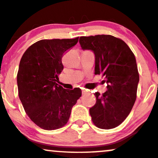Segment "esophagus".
Listing matches in <instances>:
<instances>
[{"label": "esophagus", "instance_id": "obj_1", "mask_svg": "<svg viewBox=\"0 0 158 158\" xmlns=\"http://www.w3.org/2000/svg\"><path fill=\"white\" fill-rule=\"evenodd\" d=\"M86 92H88V91H87L86 89H83V90H82V94H86Z\"/></svg>", "mask_w": 158, "mask_h": 158}]
</instances>
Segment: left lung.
I'll return each instance as SVG.
<instances>
[{"instance_id":"obj_1","label":"left lung","mask_w":158,"mask_h":158,"mask_svg":"<svg viewBox=\"0 0 158 158\" xmlns=\"http://www.w3.org/2000/svg\"><path fill=\"white\" fill-rule=\"evenodd\" d=\"M83 49L93 51L94 74L104 77L107 91L95 92L96 103L89 109L96 127L110 129L121 124L137 98L139 73L134 53L121 39L109 35L80 38Z\"/></svg>"}]
</instances>
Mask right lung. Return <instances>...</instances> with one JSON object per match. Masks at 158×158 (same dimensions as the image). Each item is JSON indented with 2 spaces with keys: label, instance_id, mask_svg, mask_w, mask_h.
I'll use <instances>...</instances> for the list:
<instances>
[{
  "label": "right lung",
  "instance_id": "1",
  "mask_svg": "<svg viewBox=\"0 0 158 158\" xmlns=\"http://www.w3.org/2000/svg\"><path fill=\"white\" fill-rule=\"evenodd\" d=\"M78 38L40 40L29 46L20 59L18 95L29 118L43 129L55 130L66 125L82 94L78 88L66 89L57 83L64 69L62 57Z\"/></svg>",
  "mask_w": 158,
  "mask_h": 158
}]
</instances>
